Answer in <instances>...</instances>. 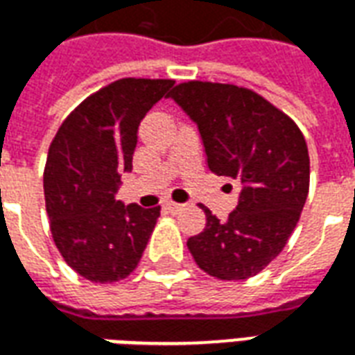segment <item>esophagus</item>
<instances>
[{"mask_svg":"<svg viewBox=\"0 0 355 355\" xmlns=\"http://www.w3.org/2000/svg\"><path fill=\"white\" fill-rule=\"evenodd\" d=\"M165 209H169L171 213H178V211L184 209V205H182V203H175V201H167V203H165Z\"/></svg>","mask_w":355,"mask_h":355,"instance_id":"esophagus-1","label":"esophagus"}]
</instances>
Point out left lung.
<instances>
[{"mask_svg":"<svg viewBox=\"0 0 355 355\" xmlns=\"http://www.w3.org/2000/svg\"><path fill=\"white\" fill-rule=\"evenodd\" d=\"M200 129L209 169L241 184L226 220L209 209L188 239L196 264L216 279L253 277L282 253L310 188V157L297 123L251 89L186 81L169 93Z\"/></svg>","mask_w":355,"mask_h":355,"instance_id":"obj_1","label":"left lung"}]
</instances>
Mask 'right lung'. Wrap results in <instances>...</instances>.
Masks as SVG:
<instances>
[{"instance_id": "obj_1", "label": "right lung", "mask_w": 355, "mask_h": 355, "mask_svg": "<svg viewBox=\"0 0 355 355\" xmlns=\"http://www.w3.org/2000/svg\"><path fill=\"white\" fill-rule=\"evenodd\" d=\"M173 80L123 78L96 91L51 142L43 173L51 234L66 264L94 283H114L140 262L159 209L116 200L132 169L140 121Z\"/></svg>"}]
</instances>
